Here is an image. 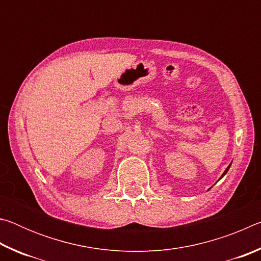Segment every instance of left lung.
<instances>
[{
    "instance_id": "1",
    "label": "left lung",
    "mask_w": 261,
    "mask_h": 261,
    "mask_svg": "<svg viewBox=\"0 0 261 261\" xmlns=\"http://www.w3.org/2000/svg\"><path fill=\"white\" fill-rule=\"evenodd\" d=\"M230 166H231V163H230V165H229V166H228V167H227V169H226V170H224V173H223V174H222V176H221V177H220V178H222V177H223V176H224V175H226V174H227V171H228V170H229V168H230Z\"/></svg>"
}]
</instances>
